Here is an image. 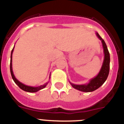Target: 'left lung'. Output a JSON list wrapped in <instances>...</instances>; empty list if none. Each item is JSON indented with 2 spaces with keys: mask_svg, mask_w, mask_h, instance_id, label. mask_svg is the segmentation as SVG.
Masks as SVG:
<instances>
[{
  "mask_svg": "<svg viewBox=\"0 0 124 124\" xmlns=\"http://www.w3.org/2000/svg\"><path fill=\"white\" fill-rule=\"evenodd\" d=\"M96 35L101 40L103 49H104V58L102 66L99 74H97L95 78L91 79L89 83H87V84L78 85V84H74L73 83H70V84H71V86L74 88L80 91L88 93V92H93L96 90L97 89L101 87L104 83V82L106 81L107 77H108V75H109V69H110V54H109V52L108 51L107 45H106L104 40L100 37L98 33H96Z\"/></svg>",
  "mask_w": 124,
  "mask_h": 124,
  "instance_id": "1",
  "label": "left lung"
}]
</instances>
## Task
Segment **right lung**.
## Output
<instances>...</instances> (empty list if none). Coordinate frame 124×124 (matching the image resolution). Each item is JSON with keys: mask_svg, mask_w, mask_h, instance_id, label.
I'll return each mask as SVG.
<instances>
[{"mask_svg": "<svg viewBox=\"0 0 124 124\" xmlns=\"http://www.w3.org/2000/svg\"><path fill=\"white\" fill-rule=\"evenodd\" d=\"M14 48L12 50V52H11V56H10V73L11 75H12V78L13 80L14 81V82L15 83V84H17V86L20 87V88L22 89V90L28 92V93H36V92L38 91L41 90L42 89L45 88L46 86V84L48 83H46V84H43V85H41L40 86H38V87H32V86H28L25 85V84H23L21 82H20L17 79V78L15 77L14 76V73H13L12 71V53L14 51Z\"/></svg>", "mask_w": 124, "mask_h": 124, "instance_id": "obj_1", "label": "right lung"}]
</instances>
